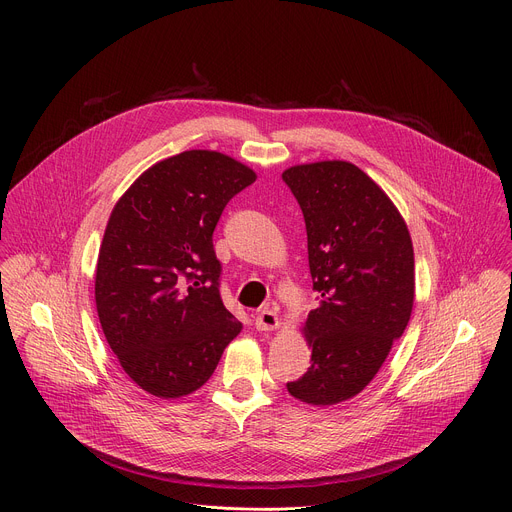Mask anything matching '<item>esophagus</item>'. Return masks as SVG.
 Listing matches in <instances>:
<instances>
[{"instance_id": "esophagus-1", "label": "esophagus", "mask_w": 512, "mask_h": 512, "mask_svg": "<svg viewBox=\"0 0 512 512\" xmlns=\"http://www.w3.org/2000/svg\"><path fill=\"white\" fill-rule=\"evenodd\" d=\"M255 326H257V330L269 332V330H275V328L279 326V318H277V314H275L273 310L265 308V310H261V312L255 316Z\"/></svg>"}]
</instances>
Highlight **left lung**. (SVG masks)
Masks as SVG:
<instances>
[{
  "instance_id": "8db88e82",
  "label": "left lung",
  "mask_w": 512,
  "mask_h": 512,
  "mask_svg": "<svg viewBox=\"0 0 512 512\" xmlns=\"http://www.w3.org/2000/svg\"><path fill=\"white\" fill-rule=\"evenodd\" d=\"M281 178L304 212L320 298L304 326L312 367L287 391L310 405H336L375 379L409 324L413 243L391 198L350 162L291 166Z\"/></svg>"
}]
</instances>
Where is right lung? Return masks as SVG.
<instances>
[{"label":"right lung","instance_id":"add662e5","mask_svg":"<svg viewBox=\"0 0 512 512\" xmlns=\"http://www.w3.org/2000/svg\"><path fill=\"white\" fill-rule=\"evenodd\" d=\"M245 164L190 150L145 170L117 200L99 249L95 302L127 377L160 399L200 389L241 322L218 291L212 233L253 184Z\"/></svg>","mask_w":512,"mask_h":512}]
</instances>
